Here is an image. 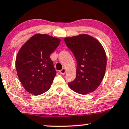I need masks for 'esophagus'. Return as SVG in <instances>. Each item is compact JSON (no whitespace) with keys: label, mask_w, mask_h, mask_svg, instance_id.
<instances>
[{"label":"esophagus","mask_w":129,"mask_h":129,"mask_svg":"<svg viewBox=\"0 0 129 129\" xmlns=\"http://www.w3.org/2000/svg\"><path fill=\"white\" fill-rule=\"evenodd\" d=\"M66 68H63L62 69V70H60V73L61 74H62V75H64V74H66Z\"/></svg>","instance_id":"34e87169"}]
</instances>
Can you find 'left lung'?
<instances>
[{
    "mask_svg": "<svg viewBox=\"0 0 129 129\" xmlns=\"http://www.w3.org/2000/svg\"><path fill=\"white\" fill-rule=\"evenodd\" d=\"M64 41L77 63L76 78L69 83V87L82 94L93 92L105 75L107 59L104 47L98 40L86 34L66 37Z\"/></svg>",
    "mask_w": 129,
    "mask_h": 129,
    "instance_id": "1",
    "label": "left lung"
}]
</instances>
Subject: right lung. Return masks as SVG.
Listing matches in <instances>:
<instances>
[{
	"mask_svg": "<svg viewBox=\"0 0 129 129\" xmlns=\"http://www.w3.org/2000/svg\"><path fill=\"white\" fill-rule=\"evenodd\" d=\"M60 41L46 34L37 33L19 50L15 60L17 75L24 88L31 94H43L51 87L56 72L50 55Z\"/></svg>",
	"mask_w": 129,
	"mask_h": 129,
	"instance_id": "right-lung-1",
	"label": "right lung"
}]
</instances>
